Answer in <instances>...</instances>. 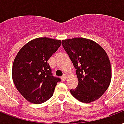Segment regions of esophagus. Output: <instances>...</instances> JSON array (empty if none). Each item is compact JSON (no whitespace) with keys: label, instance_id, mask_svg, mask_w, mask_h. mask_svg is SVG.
I'll use <instances>...</instances> for the list:
<instances>
[{"label":"esophagus","instance_id":"1","mask_svg":"<svg viewBox=\"0 0 124 124\" xmlns=\"http://www.w3.org/2000/svg\"><path fill=\"white\" fill-rule=\"evenodd\" d=\"M61 79H62L63 81H65V80L67 79V76L65 75H63V76H61Z\"/></svg>","mask_w":124,"mask_h":124}]
</instances>
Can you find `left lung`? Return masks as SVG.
<instances>
[{
    "label": "left lung",
    "mask_w": 124,
    "mask_h": 124,
    "mask_svg": "<svg viewBox=\"0 0 124 124\" xmlns=\"http://www.w3.org/2000/svg\"><path fill=\"white\" fill-rule=\"evenodd\" d=\"M76 69L78 85L73 96L83 103L98 100L108 89L111 79L110 61L104 49L89 39L77 37L62 41Z\"/></svg>",
    "instance_id": "obj_1"
}]
</instances>
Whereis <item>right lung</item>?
Here are the masks:
<instances>
[{"instance_id":"1","label":"right lung","mask_w":124,"mask_h":124,"mask_svg":"<svg viewBox=\"0 0 124 124\" xmlns=\"http://www.w3.org/2000/svg\"><path fill=\"white\" fill-rule=\"evenodd\" d=\"M60 40L41 37L31 40L19 50L13 61L12 78L15 87L31 103L50 98L59 78L54 77L47 61L61 46Z\"/></svg>"}]
</instances>
